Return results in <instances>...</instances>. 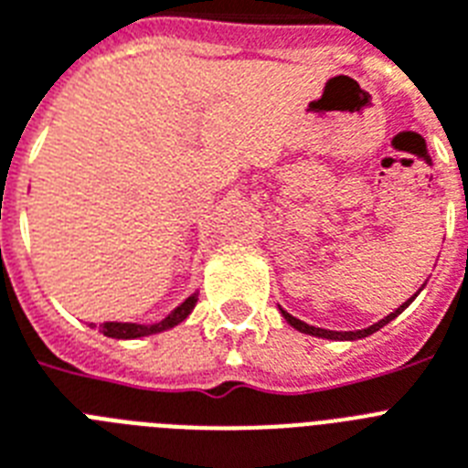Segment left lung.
Here are the masks:
<instances>
[{"label": "left lung", "instance_id": "8db88e82", "mask_svg": "<svg viewBox=\"0 0 468 468\" xmlns=\"http://www.w3.org/2000/svg\"><path fill=\"white\" fill-rule=\"evenodd\" d=\"M423 287H426V284H423ZM423 287H420V289H423ZM420 289H419V292H420ZM419 292H416V294H419ZM416 294L411 296V299H409V301H404V303H401V306L397 308V311H392V313H389V315H385V318H382V320H378L376 325L366 327V330H354V332H337V330H323V327H313V325H308V323H303V320L294 318V315H292V313L284 311V308H280V311H282V315H284V320H287L289 325L296 327V330H299V332H306V335H313V337L339 339V342H342V339H361V337H368V335H373V332H378V330H380V327H385V325H388V323H389V320H395L397 315H399V313L404 311V308H407L409 303H411V301L416 299Z\"/></svg>", "mask_w": 468, "mask_h": 468}]
</instances>
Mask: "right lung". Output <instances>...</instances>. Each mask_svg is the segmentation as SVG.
<instances>
[{
    "instance_id": "obj_1",
    "label": "right lung",
    "mask_w": 468,
    "mask_h": 468,
    "mask_svg": "<svg viewBox=\"0 0 468 468\" xmlns=\"http://www.w3.org/2000/svg\"><path fill=\"white\" fill-rule=\"evenodd\" d=\"M196 301H198V292L188 296L184 303H179V306L169 313L167 318L155 323V325H138V323H102V325H100V332L114 339H138L148 337V335H157V332L169 330V327L179 325L181 320H186L188 315H191L193 308H196Z\"/></svg>"
}]
</instances>
